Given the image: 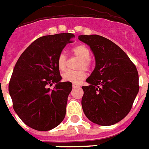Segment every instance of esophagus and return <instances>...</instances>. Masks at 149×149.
<instances>
[{
    "mask_svg": "<svg viewBox=\"0 0 149 149\" xmlns=\"http://www.w3.org/2000/svg\"><path fill=\"white\" fill-rule=\"evenodd\" d=\"M78 87H79V85L72 84V88H78Z\"/></svg>",
    "mask_w": 149,
    "mask_h": 149,
    "instance_id": "obj_1",
    "label": "esophagus"
}]
</instances>
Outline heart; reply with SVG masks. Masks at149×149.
Instances as JSON below:
<instances>
[{
  "mask_svg": "<svg viewBox=\"0 0 149 149\" xmlns=\"http://www.w3.org/2000/svg\"><path fill=\"white\" fill-rule=\"evenodd\" d=\"M72 54L75 56L79 57L81 59V63L79 64V69H87L90 67V57L91 53L88 47L86 45H80L74 47L72 50ZM57 67L61 71H63L67 67V57L64 54H61L57 58ZM86 77V72L84 71H74L68 70L63 74V80L65 82H72L73 84H79Z\"/></svg>",
  "mask_w": 149,
  "mask_h": 149,
  "instance_id": "obj_1",
  "label": "heart"
}]
</instances>
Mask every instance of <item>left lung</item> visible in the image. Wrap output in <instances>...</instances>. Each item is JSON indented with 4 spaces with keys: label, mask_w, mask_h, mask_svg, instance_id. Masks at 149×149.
Instances as JSON below:
<instances>
[{
    "label": "left lung",
    "mask_w": 149,
    "mask_h": 149,
    "mask_svg": "<svg viewBox=\"0 0 149 149\" xmlns=\"http://www.w3.org/2000/svg\"><path fill=\"white\" fill-rule=\"evenodd\" d=\"M95 58V67L82 86V107L87 118L101 126L118 123L129 113L139 92V74L127 54L98 35L79 36Z\"/></svg>",
    "instance_id": "8db88e82"
}]
</instances>
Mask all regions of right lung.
Masks as SVG:
<instances>
[{"mask_svg": "<svg viewBox=\"0 0 149 149\" xmlns=\"http://www.w3.org/2000/svg\"><path fill=\"white\" fill-rule=\"evenodd\" d=\"M73 37L71 33L40 37L15 65L9 83L13 109L25 124L36 130H51L64 119L72 83L61 82L57 58Z\"/></svg>", "mask_w": 149, "mask_h": 149, "instance_id": "add662e5", "label": "right lung"}]
</instances>
